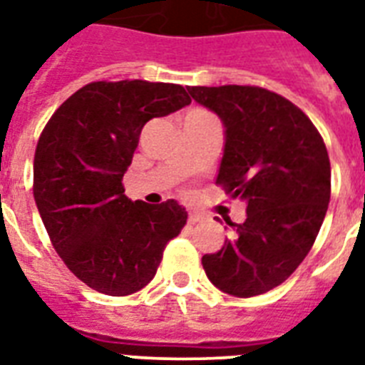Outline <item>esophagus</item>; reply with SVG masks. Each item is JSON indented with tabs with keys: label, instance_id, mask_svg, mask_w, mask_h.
<instances>
[{
	"label": "esophagus",
	"instance_id": "esophagus-1",
	"mask_svg": "<svg viewBox=\"0 0 365 365\" xmlns=\"http://www.w3.org/2000/svg\"><path fill=\"white\" fill-rule=\"evenodd\" d=\"M187 222L189 223H200L202 222V216H199V214H189V217H187Z\"/></svg>",
	"mask_w": 365,
	"mask_h": 365
}]
</instances>
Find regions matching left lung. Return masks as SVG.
<instances>
[{
  "instance_id": "left-lung-1",
  "label": "left lung",
  "mask_w": 365,
  "mask_h": 365,
  "mask_svg": "<svg viewBox=\"0 0 365 365\" xmlns=\"http://www.w3.org/2000/svg\"><path fill=\"white\" fill-rule=\"evenodd\" d=\"M191 98L225 128L216 183L246 202L244 223L216 254L202 255L223 294L252 297L282 284L305 259L329 205L328 149L311 119L267 88L191 87Z\"/></svg>"
}]
</instances>
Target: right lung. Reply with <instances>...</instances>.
Wrapping results in <instances>:
<instances>
[{
	"label": "right lung",
	"mask_w": 365,
	"mask_h": 365,
	"mask_svg": "<svg viewBox=\"0 0 365 365\" xmlns=\"http://www.w3.org/2000/svg\"><path fill=\"white\" fill-rule=\"evenodd\" d=\"M187 104L182 85L96 81L71 94L43 128L34 199L56 254L88 288L130 295L148 286L187 222L176 200L132 202L123 187L143 125Z\"/></svg>",
	"instance_id": "1"
}]
</instances>
